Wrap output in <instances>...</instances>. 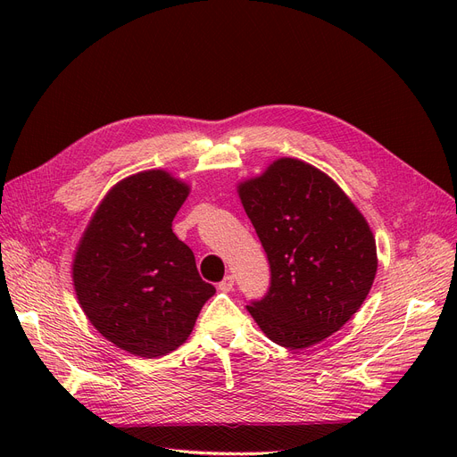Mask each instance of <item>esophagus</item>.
Segmentation results:
<instances>
[{"mask_svg":"<svg viewBox=\"0 0 457 457\" xmlns=\"http://www.w3.org/2000/svg\"><path fill=\"white\" fill-rule=\"evenodd\" d=\"M233 276H226L220 283H219V291H222V293H229V291H233Z\"/></svg>","mask_w":457,"mask_h":457,"instance_id":"obj_1","label":"esophagus"}]
</instances>
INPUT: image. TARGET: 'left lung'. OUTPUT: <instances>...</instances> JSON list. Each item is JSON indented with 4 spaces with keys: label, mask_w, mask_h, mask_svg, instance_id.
Masks as SVG:
<instances>
[{
    "label": "left lung",
    "mask_w": 457,
    "mask_h": 457,
    "mask_svg": "<svg viewBox=\"0 0 457 457\" xmlns=\"http://www.w3.org/2000/svg\"><path fill=\"white\" fill-rule=\"evenodd\" d=\"M238 196L270 265L269 293L246 305L261 331L291 350L339 331L378 270L365 216L329 176L291 157L243 181Z\"/></svg>",
    "instance_id": "obj_1"
}]
</instances>
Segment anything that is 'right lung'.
<instances>
[{
  "instance_id": "add662e5",
  "label": "right lung",
  "mask_w": 457,
  "mask_h": 457,
  "mask_svg": "<svg viewBox=\"0 0 457 457\" xmlns=\"http://www.w3.org/2000/svg\"><path fill=\"white\" fill-rule=\"evenodd\" d=\"M188 190L164 170L122 179L76 250L71 279L81 309L107 341L133 355L154 359L181 346L216 291L172 231Z\"/></svg>"
}]
</instances>
